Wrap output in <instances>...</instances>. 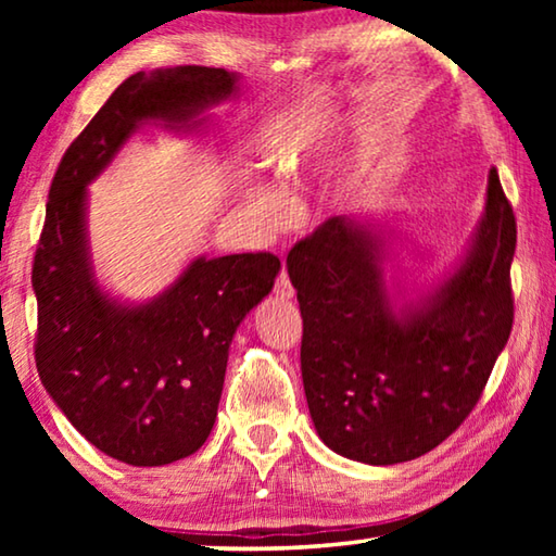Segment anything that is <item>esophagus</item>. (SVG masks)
Segmentation results:
<instances>
[{"label":"esophagus","instance_id":"obj_1","mask_svg":"<svg viewBox=\"0 0 556 556\" xmlns=\"http://www.w3.org/2000/svg\"><path fill=\"white\" fill-rule=\"evenodd\" d=\"M275 294H277L279 299H294V287H291L289 275H287L285 269L279 271V277H277V281H275Z\"/></svg>","mask_w":556,"mask_h":556}]
</instances>
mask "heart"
I'll use <instances>...</instances> for the list:
<instances>
[{"label":"heart","instance_id":"1","mask_svg":"<svg viewBox=\"0 0 556 556\" xmlns=\"http://www.w3.org/2000/svg\"><path fill=\"white\" fill-rule=\"evenodd\" d=\"M324 131L326 127L318 119H299L289 122L271 137V142L267 144V162L279 184L294 181L306 172V166L314 162L318 149H321ZM248 199L269 228H277L287 218L289 201L275 186H252Z\"/></svg>","mask_w":556,"mask_h":556}]
</instances>
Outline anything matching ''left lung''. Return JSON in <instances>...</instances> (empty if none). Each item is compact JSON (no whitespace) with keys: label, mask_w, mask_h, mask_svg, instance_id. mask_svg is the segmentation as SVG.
<instances>
[{"label":"left lung","mask_w":556,"mask_h":556,"mask_svg":"<svg viewBox=\"0 0 556 556\" xmlns=\"http://www.w3.org/2000/svg\"><path fill=\"white\" fill-rule=\"evenodd\" d=\"M517 225L495 168L468 255L434 294L392 312L382 232L333 215L287 257L304 336L301 378L328 448L392 466L437 448L481 400L513 331Z\"/></svg>","instance_id":"1"}]
</instances>
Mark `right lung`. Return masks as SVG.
Returning a JSON list of instances; mask_svg holds the SVG:
<instances>
[{"label":"right lung","mask_w":556,"mask_h":556,"mask_svg":"<svg viewBox=\"0 0 556 556\" xmlns=\"http://www.w3.org/2000/svg\"><path fill=\"white\" fill-rule=\"evenodd\" d=\"M235 92L238 75L205 65L129 75L53 176L31 269L36 370L71 425L122 464H174L205 444L232 336L281 265L271 252L199 257L149 304L122 306L92 275L86 186L142 122L188 129Z\"/></svg>","instance_id":"right-lung-1"}]
</instances>
